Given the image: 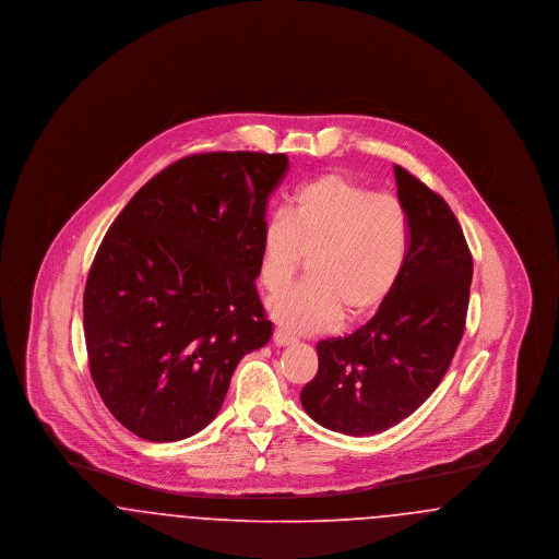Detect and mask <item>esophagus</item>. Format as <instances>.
I'll return each instance as SVG.
<instances>
[{
    "mask_svg": "<svg viewBox=\"0 0 559 559\" xmlns=\"http://www.w3.org/2000/svg\"><path fill=\"white\" fill-rule=\"evenodd\" d=\"M274 344L281 347L292 346V344H295V337H293L292 333L283 331V329H276L274 331Z\"/></svg>",
    "mask_w": 559,
    "mask_h": 559,
    "instance_id": "obj_1",
    "label": "esophagus"
}]
</instances>
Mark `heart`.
<instances>
[{
	"label": "heart",
	"instance_id": "b5f03b06",
	"mask_svg": "<svg viewBox=\"0 0 559 559\" xmlns=\"http://www.w3.org/2000/svg\"><path fill=\"white\" fill-rule=\"evenodd\" d=\"M411 222L394 194H377L344 174H326L299 188L292 212L270 215L260 240V278L283 292L310 258L306 285L270 299V314L293 333L312 335L346 314L372 312L404 272Z\"/></svg>",
	"mask_w": 559,
	"mask_h": 559
}]
</instances>
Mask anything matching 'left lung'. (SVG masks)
Wrapping results in <instances>:
<instances>
[{
	"label": "left lung",
	"instance_id": "obj_1",
	"mask_svg": "<svg viewBox=\"0 0 559 559\" xmlns=\"http://www.w3.org/2000/svg\"><path fill=\"white\" fill-rule=\"evenodd\" d=\"M411 251L394 292L367 324L317 344L304 411L322 427L372 436L413 415L451 367L465 331L474 260L447 201L394 165Z\"/></svg>",
	"mask_w": 559,
	"mask_h": 559
}]
</instances>
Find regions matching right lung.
Instances as JSON below:
<instances>
[{
	"mask_svg": "<svg viewBox=\"0 0 559 559\" xmlns=\"http://www.w3.org/2000/svg\"><path fill=\"white\" fill-rule=\"evenodd\" d=\"M287 155L201 153L171 163L108 228L83 293L90 372L142 440L210 426L240 358L272 337L255 289L267 197Z\"/></svg>",
	"mask_w": 559,
	"mask_h": 559,
	"instance_id": "add662e5",
	"label": "right lung"
}]
</instances>
